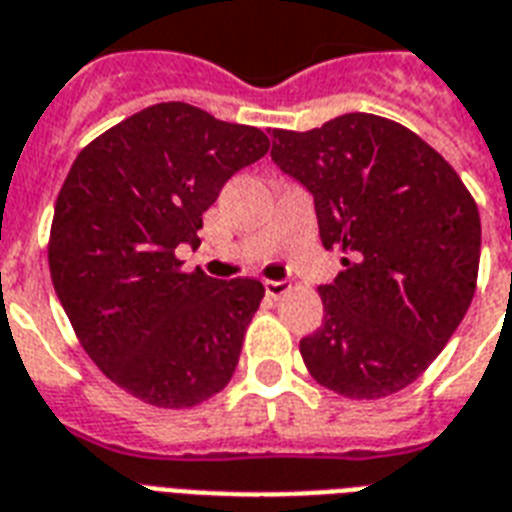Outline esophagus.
<instances>
[{
	"label": "esophagus",
	"instance_id": "34e87169",
	"mask_svg": "<svg viewBox=\"0 0 512 512\" xmlns=\"http://www.w3.org/2000/svg\"><path fill=\"white\" fill-rule=\"evenodd\" d=\"M264 291H267L269 299H280L288 291V283L285 280H264Z\"/></svg>",
	"mask_w": 512,
	"mask_h": 512
}]
</instances>
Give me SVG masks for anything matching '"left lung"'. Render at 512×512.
I'll use <instances>...</instances> for the list:
<instances>
[{
  "label": "left lung",
  "instance_id": "obj_1",
  "mask_svg": "<svg viewBox=\"0 0 512 512\" xmlns=\"http://www.w3.org/2000/svg\"><path fill=\"white\" fill-rule=\"evenodd\" d=\"M272 162L315 200L320 240L347 251L320 285L323 326L301 358L323 387L374 400L414 382L465 318L481 219L449 162L376 114L272 130Z\"/></svg>",
  "mask_w": 512,
  "mask_h": 512
}]
</instances>
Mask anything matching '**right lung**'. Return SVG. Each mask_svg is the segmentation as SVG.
I'll return each instance as SVG.
<instances>
[{
	"instance_id": "right-lung-1",
	"label": "right lung",
	"mask_w": 512,
	"mask_h": 512,
	"mask_svg": "<svg viewBox=\"0 0 512 512\" xmlns=\"http://www.w3.org/2000/svg\"><path fill=\"white\" fill-rule=\"evenodd\" d=\"M269 152V138L170 101L85 146L55 202L50 275L93 363L160 408L208 400L235 374L264 285L181 272L221 186Z\"/></svg>"
}]
</instances>
